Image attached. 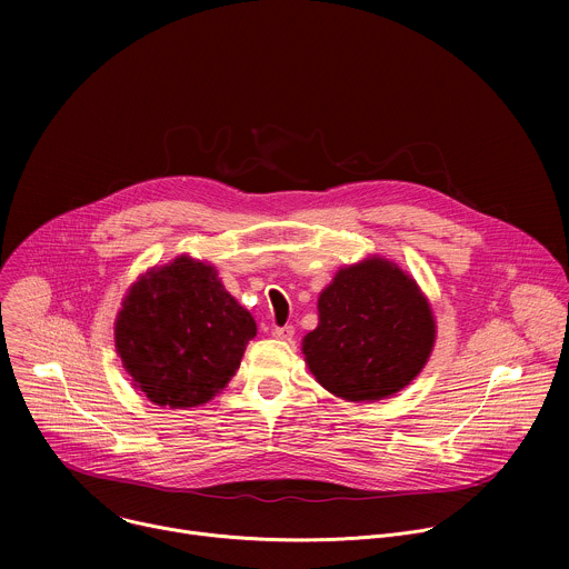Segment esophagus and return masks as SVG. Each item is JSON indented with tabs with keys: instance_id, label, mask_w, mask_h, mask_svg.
<instances>
[{
	"instance_id": "1",
	"label": "esophagus",
	"mask_w": 569,
	"mask_h": 569,
	"mask_svg": "<svg viewBox=\"0 0 569 569\" xmlns=\"http://www.w3.org/2000/svg\"><path fill=\"white\" fill-rule=\"evenodd\" d=\"M292 336H295V329H292V327H274V329H272V338L283 340V342H290Z\"/></svg>"
}]
</instances>
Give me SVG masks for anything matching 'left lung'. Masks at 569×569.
<instances>
[{"instance_id":"left-lung-1","label":"left lung","mask_w":569,"mask_h":569,"mask_svg":"<svg viewBox=\"0 0 569 569\" xmlns=\"http://www.w3.org/2000/svg\"><path fill=\"white\" fill-rule=\"evenodd\" d=\"M317 310L319 323L301 351L317 382L345 400L393 396L432 353V308L417 281L387 259L342 268L321 290Z\"/></svg>"}]
</instances>
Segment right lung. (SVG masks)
Wrapping results in <instances>:
<instances>
[{
    "instance_id": "1",
    "label": "right lung",
    "mask_w": 569,
    "mask_h": 569,
    "mask_svg": "<svg viewBox=\"0 0 569 569\" xmlns=\"http://www.w3.org/2000/svg\"><path fill=\"white\" fill-rule=\"evenodd\" d=\"M254 336V317L224 290L216 268L191 257L141 274L114 323L117 353L132 385L171 410L211 400Z\"/></svg>"
}]
</instances>
